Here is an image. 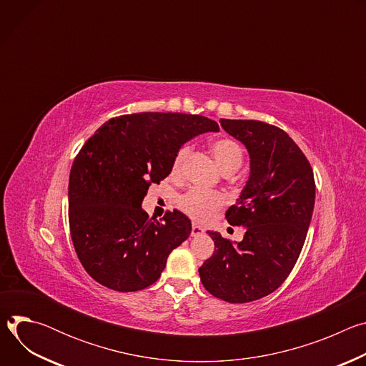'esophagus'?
Here are the masks:
<instances>
[{
  "mask_svg": "<svg viewBox=\"0 0 366 366\" xmlns=\"http://www.w3.org/2000/svg\"><path fill=\"white\" fill-rule=\"evenodd\" d=\"M204 233V229L198 224H192V229H191V236L197 237V236H201Z\"/></svg>",
  "mask_w": 366,
  "mask_h": 366,
  "instance_id": "esophagus-1",
  "label": "esophagus"
}]
</instances>
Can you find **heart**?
I'll return each instance as SVG.
<instances>
[{"label":"heart","instance_id":"b5f03b06","mask_svg":"<svg viewBox=\"0 0 366 366\" xmlns=\"http://www.w3.org/2000/svg\"><path fill=\"white\" fill-rule=\"evenodd\" d=\"M210 150L216 164L223 174L229 175L236 172L243 164V149L232 139H217L210 143ZM188 154V147H181L172 162V175H178L184 159ZM223 205V197L219 192H210L202 189H191L179 198V207L184 213L195 220L210 219L217 208Z\"/></svg>","mask_w":366,"mask_h":366}]
</instances>
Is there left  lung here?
<instances>
[{
    "label": "left lung",
    "instance_id": "1",
    "mask_svg": "<svg viewBox=\"0 0 366 366\" xmlns=\"http://www.w3.org/2000/svg\"><path fill=\"white\" fill-rule=\"evenodd\" d=\"M220 123L249 152V179L226 212L227 222L246 233L233 243L208 232L216 249L198 272L212 295L243 304L269 295L292 271L312 217L316 184L305 154L280 127L256 120Z\"/></svg>",
    "mask_w": 366,
    "mask_h": 366
}]
</instances>
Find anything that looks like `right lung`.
Returning a JSON list of instances; mask_svg holds the SVG:
<instances>
[{"instance_id":"obj_1","label":"right lung","mask_w":366,"mask_h":366,"mask_svg":"<svg viewBox=\"0 0 366 366\" xmlns=\"http://www.w3.org/2000/svg\"><path fill=\"white\" fill-rule=\"evenodd\" d=\"M219 130L204 116L139 113L106 122L85 142L69 174V229L92 280L120 292L159 280L191 220L178 210L149 219L142 201L152 182L171 174L184 143Z\"/></svg>"}]
</instances>
